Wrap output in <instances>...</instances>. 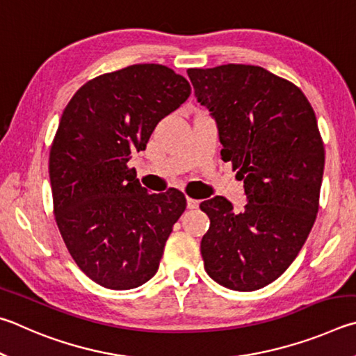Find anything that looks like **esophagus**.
<instances>
[{
  "instance_id": "obj_1",
  "label": "esophagus",
  "mask_w": 356,
  "mask_h": 356,
  "mask_svg": "<svg viewBox=\"0 0 356 356\" xmlns=\"http://www.w3.org/2000/svg\"><path fill=\"white\" fill-rule=\"evenodd\" d=\"M198 207H200V202L195 200V198L188 197V208H189V209H197Z\"/></svg>"
}]
</instances>
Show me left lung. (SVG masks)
<instances>
[{"mask_svg": "<svg viewBox=\"0 0 356 356\" xmlns=\"http://www.w3.org/2000/svg\"><path fill=\"white\" fill-rule=\"evenodd\" d=\"M198 103L216 118L222 159L244 179L248 203H200L209 217L204 270L233 291L270 284L297 258L319 211L325 149L308 98L263 67L189 68Z\"/></svg>", "mask_w": 356, "mask_h": 356, "instance_id": "8db88e82", "label": "left lung"}]
</instances>
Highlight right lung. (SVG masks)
<instances>
[{
	"mask_svg": "<svg viewBox=\"0 0 356 356\" xmlns=\"http://www.w3.org/2000/svg\"><path fill=\"white\" fill-rule=\"evenodd\" d=\"M189 95L172 68L136 64L87 81L62 112L49 149L54 219L74 263L103 288L133 289L158 272L186 197L149 194L128 161Z\"/></svg>",
	"mask_w": 356,
	"mask_h": 356,
	"instance_id": "add662e5",
	"label": "right lung"
}]
</instances>
